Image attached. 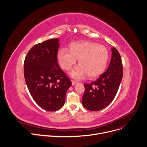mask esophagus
Here are the masks:
<instances>
[{
	"label": "esophagus",
	"instance_id": "1",
	"mask_svg": "<svg viewBox=\"0 0 147 147\" xmlns=\"http://www.w3.org/2000/svg\"><path fill=\"white\" fill-rule=\"evenodd\" d=\"M71 83H72V85H75L76 84H77V83L76 82H75V81H73V80H71Z\"/></svg>",
	"mask_w": 147,
	"mask_h": 147
}]
</instances>
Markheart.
Masks as SVG:
<instances>
[{
    "mask_svg": "<svg viewBox=\"0 0 147 147\" xmlns=\"http://www.w3.org/2000/svg\"><path fill=\"white\" fill-rule=\"evenodd\" d=\"M69 47V50L64 48L58 50L57 60L65 70H70L79 60L80 65L76 67L70 73L74 79H82L87 74L93 79L103 73L109 58V51L105 46L90 41H83L73 42Z\"/></svg>",
    "mask_w": 147,
    "mask_h": 147,
    "instance_id": "1",
    "label": "heart"
}]
</instances>
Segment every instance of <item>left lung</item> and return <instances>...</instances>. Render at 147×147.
<instances>
[{
	"instance_id": "8db88e82",
	"label": "left lung",
	"mask_w": 147,
	"mask_h": 147,
	"mask_svg": "<svg viewBox=\"0 0 147 147\" xmlns=\"http://www.w3.org/2000/svg\"><path fill=\"white\" fill-rule=\"evenodd\" d=\"M123 77V66L118 51L112 48V58L107 70L94 82L84 84L82 105L87 110L99 111L108 106L118 92Z\"/></svg>"
}]
</instances>
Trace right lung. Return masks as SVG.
Returning <instances> with one entry per match:
<instances>
[{
	"mask_svg": "<svg viewBox=\"0 0 147 147\" xmlns=\"http://www.w3.org/2000/svg\"><path fill=\"white\" fill-rule=\"evenodd\" d=\"M59 40L51 39L32 47L24 61V77L28 89L36 104L48 111L63 106L69 78L58 64Z\"/></svg>",
	"mask_w": 147,
	"mask_h": 147,
	"instance_id": "right-lung-1",
	"label": "right lung"
}]
</instances>
